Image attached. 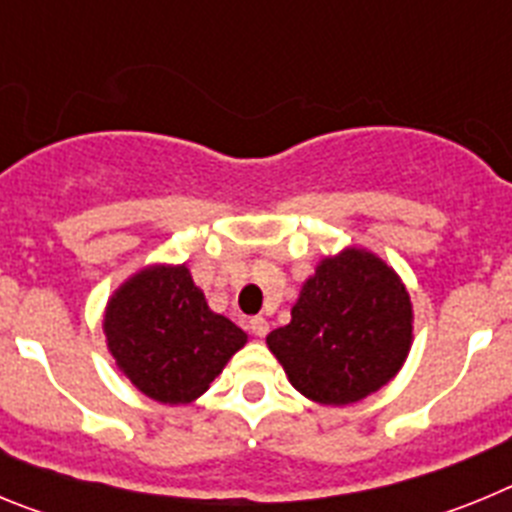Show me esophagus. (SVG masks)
I'll return each mask as SVG.
<instances>
[{"mask_svg": "<svg viewBox=\"0 0 512 512\" xmlns=\"http://www.w3.org/2000/svg\"><path fill=\"white\" fill-rule=\"evenodd\" d=\"M248 330H251L256 338H264L266 333H269V323H266V318H261L259 315V318L248 320Z\"/></svg>", "mask_w": 512, "mask_h": 512, "instance_id": "esophagus-1", "label": "esophagus"}]
</instances>
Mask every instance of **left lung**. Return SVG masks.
Returning a JSON list of instances; mask_svg holds the SVG:
<instances>
[{"mask_svg": "<svg viewBox=\"0 0 512 512\" xmlns=\"http://www.w3.org/2000/svg\"><path fill=\"white\" fill-rule=\"evenodd\" d=\"M413 302L377 253L348 246L323 256L302 282L292 320L266 346L289 384L318 405H354L382 390L413 346Z\"/></svg>", "mask_w": 512, "mask_h": 512, "instance_id": "8db88e82", "label": "left lung"}]
</instances>
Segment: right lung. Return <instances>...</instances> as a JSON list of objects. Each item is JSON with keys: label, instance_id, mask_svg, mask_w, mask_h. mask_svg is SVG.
<instances>
[{"label": "right lung", "instance_id": "obj_1", "mask_svg": "<svg viewBox=\"0 0 512 512\" xmlns=\"http://www.w3.org/2000/svg\"><path fill=\"white\" fill-rule=\"evenodd\" d=\"M104 343L135 390L161 405H189L210 390L248 343L233 320L210 310L187 264H148L104 305Z\"/></svg>", "mask_w": 512, "mask_h": 512}]
</instances>
